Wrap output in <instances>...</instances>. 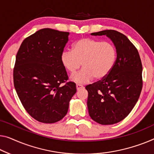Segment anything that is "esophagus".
Returning <instances> with one entry per match:
<instances>
[{
  "label": "esophagus",
  "instance_id": "34e87169",
  "mask_svg": "<svg viewBox=\"0 0 154 154\" xmlns=\"http://www.w3.org/2000/svg\"><path fill=\"white\" fill-rule=\"evenodd\" d=\"M76 88H77V90H79V89L83 88L84 87H83V86H82V85H80V84H77L76 85Z\"/></svg>",
  "mask_w": 154,
  "mask_h": 154
}]
</instances>
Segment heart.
I'll return each instance as SVG.
<instances>
[{
	"instance_id": "obj_1",
	"label": "heart",
	"mask_w": 154,
	"mask_h": 154,
	"mask_svg": "<svg viewBox=\"0 0 154 154\" xmlns=\"http://www.w3.org/2000/svg\"><path fill=\"white\" fill-rule=\"evenodd\" d=\"M117 59V50L111 41H101L93 38H82L72 45L71 50H65L61 55L63 68L73 74L81 67L83 68L71 76L73 82L85 84L95 77L101 80L111 72Z\"/></svg>"
}]
</instances>
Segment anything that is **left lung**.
Returning a JSON list of instances; mask_svg holds the SVG:
<instances>
[{
  "label": "left lung",
  "instance_id": "8db88e82",
  "mask_svg": "<svg viewBox=\"0 0 154 154\" xmlns=\"http://www.w3.org/2000/svg\"><path fill=\"white\" fill-rule=\"evenodd\" d=\"M91 34L111 38L117 59L106 77L86 86L88 113L100 125H113L124 120L138 100L143 88L141 59L137 48L125 34L113 29Z\"/></svg>",
  "mask_w": 154,
  "mask_h": 154
}]
</instances>
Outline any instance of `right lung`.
I'll return each instance as SVG.
<instances>
[{
  "label": "right lung",
  "instance_id": "right-lung-1",
  "mask_svg": "<svg viewBox=\"0 0 154 154\" xmlns=\"http://www.w3.org/2000/svg\"><path fill=\"white\" fill-rule=\"evenodd\" d=\"M69 32L44 28L25 38L18 50L14 85L20 102L34 119L55 123L67 114L76 84L68 77L61 55Z\"/></svg>",
  "mask_w": 154,
  "mask_h": 154
}]
</instances>
